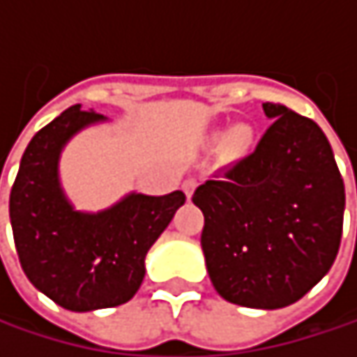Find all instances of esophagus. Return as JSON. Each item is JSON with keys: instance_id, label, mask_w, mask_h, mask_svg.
<instances>
[{"instance_id": "1", "label": "esophagus", "mask_w": 357, "mask_h": 357, "mask_svg": "<svg viewBox=\"0 0 357 357\" xmlns=\"http://www.w3.org/2000/svg\"><path fill=\"white\" fill-rule=\"evenodd\" d=\"M196 185H198V181H196V179L188 178L183 183H181V190H183V194H185L188 198H192V194H194Z\"/></svg>"}]
</instances>
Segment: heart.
I'll return each instance as SVG.
<instances>
[{
  "instance_id": "1",
  "label": "heart",
  "mask_w": 357,
  "mask_h": 357,
  "mask_svg": "<svg viewBox=\"0 0 357 357\" xmlns=\"http://www.w3.org/2000/svg\"><path fill=\"white\" fill-rule=\"evenodd\" d=\"M231 142L238 144V146L244 144V142H246V132H244V130H236V132L231 134Z\"/></svg>"
}]
</instances>
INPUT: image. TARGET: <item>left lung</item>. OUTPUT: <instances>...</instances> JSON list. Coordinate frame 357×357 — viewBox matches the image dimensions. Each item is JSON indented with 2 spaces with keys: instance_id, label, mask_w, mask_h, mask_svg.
Here are the masks:
<instances>
[{
  "instance_id": "left-lung-1",
  "label": "left lung",
  "mask_w": 357,
  "mask_h": 357,
  "mask_svg": "<svg viewBox=\"0 0 357 357\" xmlns=\"http://www.w3.org/2000/svg\"><path fill=\"white\" fill-rule=\"evenodd\" d=\"M256 149L196 188L200 244L217 294L277 310L304 298L335 262L345 188L321 128L279 103Z\"/></svg>"
}]
</instances>
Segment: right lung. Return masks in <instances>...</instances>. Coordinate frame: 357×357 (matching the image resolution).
Listing matches in <instances>:
<instances>
[{"instance_id":"1","label":"right lung","mask_w":357,"mask_h":357,"mask_svg":"<svg viewBox=\"0 0 357 357\" xmlns=\"http://www.w3.org/2000/svg\"><path fill=\"white\" fill-rule=\"evenodd\" d=\"M66 109L29 142L10 192L16 252L29 281L55 304L91 312L126 304L144 279V258L185 202L183 192L128 194L101 213H80L59 183V155L82 128L103 121Z\"/></svg>"}]
</instances>
